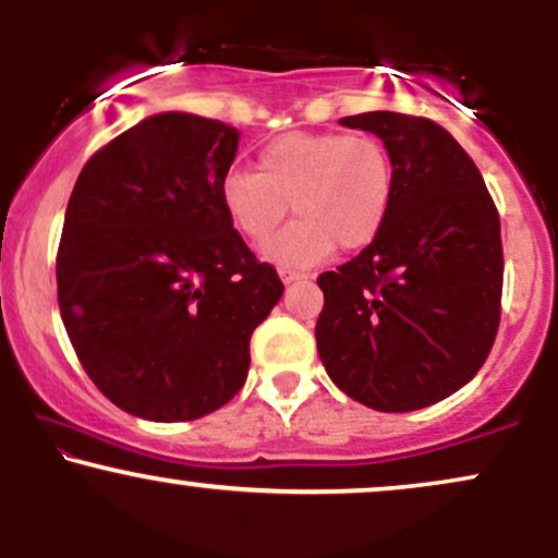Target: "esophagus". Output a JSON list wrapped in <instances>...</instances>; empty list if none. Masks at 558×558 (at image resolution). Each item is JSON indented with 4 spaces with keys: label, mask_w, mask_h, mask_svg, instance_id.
<instances>
[{
    "label": "esophagus",
    "mask_w": 558,
    "mask_h": 558,
    "mask_svg": "<svg viewBox=\"0 0 558 558\" xmlns=\"http://www.w3.org/2000/svg\"><path fill=\"white\" fill-rule=\"evenodd\" d=\"M278 275H280V280H283L286 286L299 283V280H306V275L304 272H296V270H280Z\"/></svg>",
    "instance_id": "obj_1"
}]
</instances>
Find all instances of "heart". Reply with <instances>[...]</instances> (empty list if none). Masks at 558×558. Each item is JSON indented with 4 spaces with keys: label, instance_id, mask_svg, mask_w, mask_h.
<instances>
[{
    "label": "heart",
    "instance_id": "1",
    "mask_svg": "<svg viewBox=\"0 0 558 558\" xmlns=\"http://www.w3.org/2000/svg\"><path fill=\"white\" fill-rule=\"evenodd\" d=\"M396 191L388 146L369 133H286L262 146L254 170H230L220 204L246 241L265 243L286 220H296L265 248L286 267L323 262L341 246L360 252L377 239Z\"/></svg>",
    "mask_w": 558,
    "mask_h": 558
}]
</instances>
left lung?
Here are the masks:
<instances>
[{
  "label": "left lung",
  "mask_w": 558,
  "mask_h": 558,
  "mask_svg": "<svg viewBox=\"0 0 558 558\" xmlns=\"http://www.w3.org/2000/svg\"><path fill=\"white\" fill-rule=\"evenodd\" d=\"M396 191L377 239L317 286V351L330 380L377 412H414L466 386L501 319L504 252L496 204L451 133L427 118L362 112Z\"/></svg>",
  "instance_id": "8db88e82"
}]
</instances>
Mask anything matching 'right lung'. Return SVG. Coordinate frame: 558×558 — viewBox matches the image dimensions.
<instances>
[{"instance_id": "add662e5", "label": "right lung", "mask_w": 558, "mask_h": 558, "mask_svg": "<svg viewBox=\"0 0 558 558\" xmlns=\"http://www.w3.org/2000/svg\"><path fill=\"white\" fill-rule=\"evenodd\" d=\"M241 133L159 112L88 159L70 194L57 299L68 338L114 407L185 422L239 393L248 341L283 296L220 204Z\"/></svg>"}]
</instances>
